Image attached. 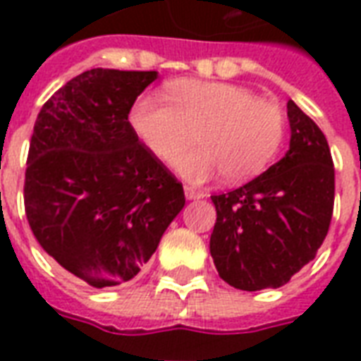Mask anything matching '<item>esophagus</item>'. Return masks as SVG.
<instances>
[{
	"label": "esophagus",
	"instance_id": "1",
	"mask_svg": "<svg viewBox=\"0 0 361 361\" xmlns=\"http://www.w3.org/2000/svg\"><path fill=\"white\" fill-rule=\"evenodd\" d=\"M183 191H185V198H187V200H198V198L204 197V192L202 191H197L195 187L185 185V187H183Z\"/></svg>",
	"mask_w": 361,
	"mask_h": 361
}]
</instances>
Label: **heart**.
<instances>
[{"label":"heart","mask_w":361,"mask_h":361,"mask_svg":"<svg viewBox=\"0 0 361 361\" xmlns=\"http://www.w3.org/2000/svg\"><path fill=\"white\" fill-rule=\"evenodd\" d=\"M166 99L144 95L133 104L129 123L147 152L169 163L197 140L202 147L176 161L185 180L202 183L221 174L226 181L262 172L285 138V114L277 103L231 82L180 78Z\"/></svg>","instance_id":"b5f03b06"}]
</instances>
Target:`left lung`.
I'll use <instances>...</instances> for the list:
<instances>
[{"instance_id": "8db88e82", "label": "left lung", "mask_w": 361, "mask_h": 361, "mask_svg": "<svg viewBox=\"0 0 361 361\" xmlns=\"http://www.w3.org/2000/svg\"><path fill=\"white\" fill-rule=\"evenodd\" d=\"M290 144L266 172L225 195L209 252L219 277L240 290L286 285L322 245L336 195V170L324 133L294 101L286 103Z\"/></svg>"}]
</instances>
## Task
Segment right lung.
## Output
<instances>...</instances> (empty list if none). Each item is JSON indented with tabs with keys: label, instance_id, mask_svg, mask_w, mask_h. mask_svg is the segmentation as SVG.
Segmentation results:
<instances>
[{
	"label": "right lung",
	"instance_id": "add662e5",
	"mask_svg": "<svg viewBox=\"0 0 361 361\" xmlns=\"http://www.w3.org/2000/svg\"><path fill=\"white\" fill-rule=\"evenodd\" d=\"M157 71L90 69L37 116L25 217L56 262L95 288L121 285L152 258L185 206L183 187L129 123Z\"/></svg>",
	"mask_w": 361,
	"mask_h": 361
}]
</instances>
